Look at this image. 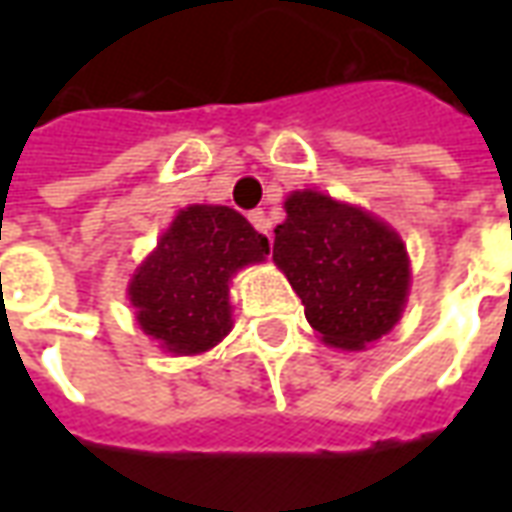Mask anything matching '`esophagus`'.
<instances>
[{
	"label": "esophagus",
	"instance_id": "1",
	"mask_svg": "<svg viewBox=\"0 0 512 512\" xmlns=\"http://www.w3.org/2000/svg\"><path fill=\"white\" fill-rule=\"evenodd\" d=\"M249 222H252V227H255L257 233L268 235V227H271V224H268L266 213L260 211V208H257V211H249Z\"/></svg>",
	"mask_w": 512,
	"mask_h": 512
}]
</instances>
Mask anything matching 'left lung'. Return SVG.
<instances>
[{
	"instance_id": "8db88e82",
	"label": "left lung",
	"mask_w": 512,
	"mask_h": 512,
	"mask_svg": "<svg viewBox=\"0 0 512 512\" xmlns=\"http://www.w3.org/2000/svg\"><path fill=\"white\" fill-rule=\"evenodd\" d=\"M285 213L274 230V263L323 343L362 351L392 332L411 279L400 235L362 208L312 189L293 191Z\"/></svg>"
}]
</instances>
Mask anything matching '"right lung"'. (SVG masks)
Instances as JSON below:
<instances>
[{"instance_id":"1","label":"right lung","mask_w":512,"mask_h":512,"mask_svg":"<svg viewBox=\"0 0 512 512\" xmlns=\"http://www.w3.org/2000/svg\"><path fill=\"white\" fill-rule=\"evenodd\" d=\"M266 255V235L233 208H183L128 285L139 329L175 356L222 343L233 329L230 279Z\"/></svg>"}]
</instances>
